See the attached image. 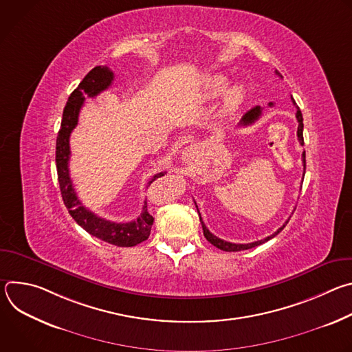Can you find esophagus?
<instances>
[{
  "instance_id": "34e87169",
  "label": "esophagus",
  "mask_w": 352,
  "mask_h": 352,
  "mask_svg": "<svg viewBox=\"0 0 352 352\" xmlns=\"http://www.w3.org/2000/svg\"><path fill=\"white\" fill-rule=\"evenodd\" d=\"M195 156H196V150H195L193 147H188L186 150H184L182 160H184L185 163H190V162L195 159Z\"/></svg>"
}]
</instances>
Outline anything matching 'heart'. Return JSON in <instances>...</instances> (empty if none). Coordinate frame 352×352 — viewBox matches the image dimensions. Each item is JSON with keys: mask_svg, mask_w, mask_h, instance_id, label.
<instances>
[{"mask_svg": "<svg viewBox=\"0 0 352 352\" xmlns=\"http://www.w3.org/2000/svg\"><path fill=\"white\" fill-rule=\"evenodd\" d=\"M228 79L224 75H214L210 78L209 83H208V89H206V97L213 98L217 97L219 94H221V91L226 89ZM245 97V90L242 86H234L231 87L226 97H224V102H223V107L221 111L223 114L228 116L232 111H235V109L242 103V100Z\"/></svg>", "mask_w": 352, "mask_h": 352, "instance_id": "obj_1", "label": "heart"}]
</instances>
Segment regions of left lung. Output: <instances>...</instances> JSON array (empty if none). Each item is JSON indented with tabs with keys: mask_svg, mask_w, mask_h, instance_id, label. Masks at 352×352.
Here are the masks:
<instances>
[{
	"mask_svg": "<svg viewBox=\"0 0 352 352\" xmlns=\"http://www.w3.org/2000/svg\"><path fill=\"white\" fill-rule=\"evenodd\" d=\"M276 75H277L278 78H283L278 71H276ZM291 100H292V104H294V107H295V110H296V114H295V116H296V121H298V131H296L298 140H299L300 144L304 146V118H302V113H300L299 107L296 106L295 100H294L292 97H291ZM269 106L273 107V103H269ZM261 116H262V109H261L259 106H256V107H254L252 110H249V111L242 117L239 125H241V126L252 125L255 121H258V120L261 118ZM302 163H304V170H305V168H307L305 152L302 153ZM304 175H305V171H304ZM195 205H196V204H195ZM196 209H197V206H196ZM197 213H199V210H197ZM199 220H200V223H202V228H204L205 238H206L212 245H214L216 248H219V249H221V250H226V252H238V250H245V249L255 248V246H258V245H261V243H265V242H267L269 239L274 238V236L287 226V223H288L289 219L285 221V224H283V227H280V228H278L274 234H272L270 236H266L265 239H261V241H256V242H250V243H232V242H227V241H224V239H220V238H217L216 235H213V234L208 230V227L205 226V223H204L202 217H200V214H199Z\"/></svg>",
	"mask_w": 352,
	"mask_h": 352,
	"instance_id": "1",
	"label": "left lung"
}]
</instances>
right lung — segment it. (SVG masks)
<instances>
[{
  "instance_id": "right-lung-1",
  "label": "right lung",
  "mask_w": 352,
  "mask_h": 352,
  "mask_svg": "<svg viewBox=\"0 0 352 352\" xmlns=\"http://www.w3.org/2000/svg\"><path fill=\"white\" fill-rule=\"evenodd\" d=\"M114 80L113 71L106 65H98L93 68L79 83V86L68 97L67 106L63 113L61 128L57 136L56 146V163L60 189L64 204L72 216V219L90 235L102 239L104 242L113 243L116 246H135L146 241L150 235V230L153 226V216L147 212V200L142 208V213L138 219L128 223H114L106 219L96 216L93 212L86 209L79 200L71 177H69V136L74 128L78 125L79 111L85 103V97H94L98 93L106 90ZM166 173L156 174L148 181V185L155 179L163 177Z\"/></svg>"
}]
</instances>
